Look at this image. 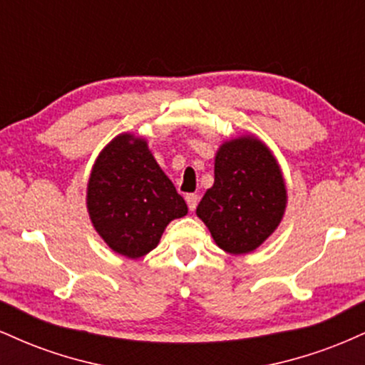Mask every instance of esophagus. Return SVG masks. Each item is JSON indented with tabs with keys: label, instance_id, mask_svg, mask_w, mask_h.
I'll return each mask as SVG.
<instances>
[{
	"label": "esophagus",
	"instance_id": "esophagus-1",
	"mask_svg": "<svg viewBox=\"0 0 365 365\" xmlns=\"http://www.w3.org/2000/svg\"><path fill=\"white\" fill-rule=\"evenodd\" d=\"M185 200H187L188 209H190V211H195L197 202H199V195H197V194H187Z\"/></svg>",
	"mask_w": 365,
	"mask_h": 365
}]
</instances>
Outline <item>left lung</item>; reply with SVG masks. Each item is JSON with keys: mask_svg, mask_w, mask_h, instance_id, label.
<instances>
[{"mask_svg": "<svg viewBox=\"0 0 365 365\" xmlns=\"http://www.w3.org/2000/svg\"><path fill=\"white\" fill-rule=\"evenodd\" d=\"M287 185L271 149L254 135L217 149L215 183L197 206L216 245L228 254L254 252L274 233L287 209Z\"/></svg>", "mask_w": 365, "mask_h": 365, "instance_id": "left-lung-1", "label": "left lung"}]
</instances>
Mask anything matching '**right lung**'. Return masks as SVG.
<instances>
[{"instance_id":"1","label":"right lung","mask_w":365,"mask_h":365,"mask_svg":"<svg viewBox=\"0 0 365 365\" xmlns=\"http://www.w3.org/2000/svg\"><path fill=\"white\" fill-rule=\"evenodd\" d=\"M87 211L116 254L139 259L156 249L170 221L188 207L149 150L148 140L120 133L99 153L87 182Z\"/></svg>"}]
</instances>
